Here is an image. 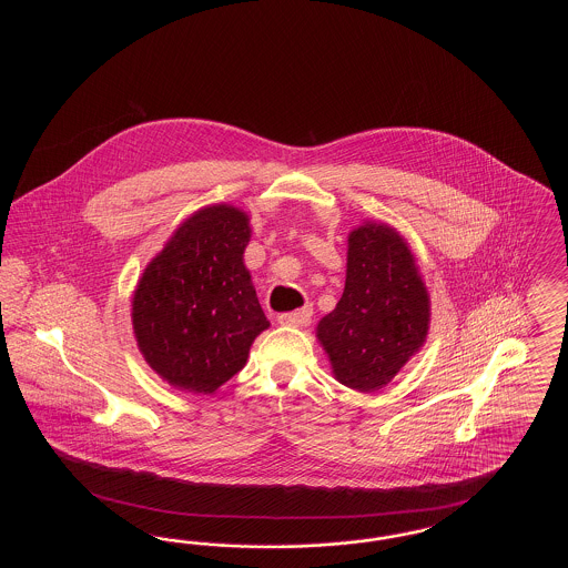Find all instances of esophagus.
<instances>
[{
  "label": "esophagus",
  "mask_w": 568,
  "mask_h": 568,
  "mask_svg": "<svg viewBox=\"0 0 568 568\" xmlns=\"http://www.w3.org/2000/svg\"><path fill=\"white\" fill-rule=\"evenodd\" d=\"M313 317V308L311 306H302L297 311L292 313H281L278 315V324L290 325V327H302V325L308 324Z\"/></svg>",
  "instance_id": "obj_1"
}]
</instances>
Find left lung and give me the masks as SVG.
<instances>
[{
  "instance_id": "8db88e82",
  "label": "left lung",
  "mask_w": 568,
  "mask_h": 568,
  "mask_svg": "<svg viewBox=\"0 0 568 568\" xmlns=\"http://www.w3.org/2000/svg\"><path fill=\"white\" fill-rule=\"evenodd\" d=\"M345 290L317 324L332 373L357 392H377L426 343L430 296L405 239L366 221L349 234Z\"/></svg>"
}]
</instances>
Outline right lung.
<instances>
[{"mask_svg":"<svg viewBox=\"0 0 568 568\" xmlns=\"http://www.w3.org/2000/svg\"><path fill=\"white\" fill-rule=\"evenodd\" d=\"M248 241V215L213 204L185 219L142 272L132 297L138 349L172 387L213 394L271 325L244 266Z\"/></svg>","mask_w":568,"mask_h":568,"instance_id":"1","label":"right lung"}]
</instances>
